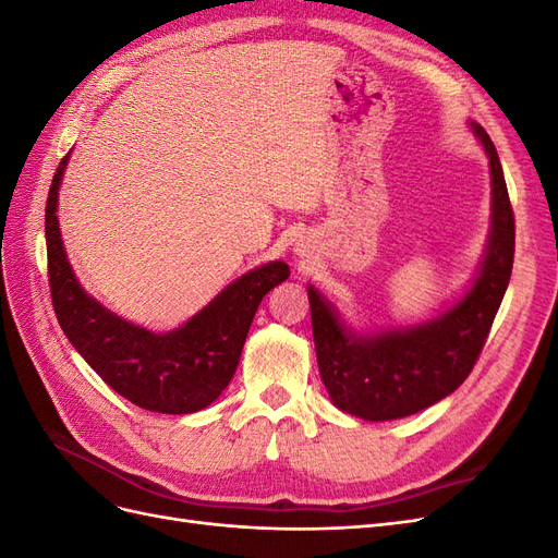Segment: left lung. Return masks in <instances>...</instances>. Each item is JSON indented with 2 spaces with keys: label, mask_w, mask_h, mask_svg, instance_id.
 <instances>
[{
  "label": "left lung",
  "mask_w": 558,
  "mask_h": 558,
  "mask_svg": "<svg viewBox=\"0 0 558 558\" xmlns=\"http://www.w3.org/2000/svg\"><path fill=\"white\" fill-rule=\"evenodd\" d=\"M494 185V226L482 272L468 295L440 318L402 332L361 337L342 328L335 312L310 289L318 373L337 408L365 421L410 416L459 388L475 367L510 283L514 211L492 137L472 123Z\"/></svg>",
  "instance_id": "8db88e82"
}]
</instances>
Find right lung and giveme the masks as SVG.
I'll return each mask as SVG.
<instances>
[{
  "instance_id": "add662e5",
  "label": "right lung",
  "mask_w": 558,
  "mask_h": 558,
  "mask_svg": "<svg viewBox=\"0 0 558 558\" xmlns=\"http://www.w3.org/2000/svg\"><path fill=\"white\" fill-rule=\"evenodd\" d=\"M66 158L46 199L48 286L62 332L95 373L137 408L162 414L205 410L230 384L260 300L289 279V265L277 260L253 269L179 330L156 335L128 324L83 293L66 263L56 216Z\"/></svg>"
}]
</instances>
